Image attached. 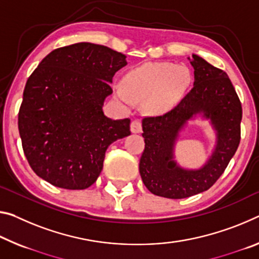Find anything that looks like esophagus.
Wrapping results in <instances>:
<instances>
[{
    "label": "esophagus",
    "instance_id": "esophagus-1",
    "mask_svg": "<svg viewBox=\"0 0 259 259\" xmlns=\"http://www.w3.org/2000/svg\"><path fill=\"white\" fill-rule=\"evenodd\" d=\"M130 130L133 134H141L142 133V123L138 120H134L130 124Z\"/></svg>",
    "mask_w": 259,
    "mask_h": 259
}]
</instances>
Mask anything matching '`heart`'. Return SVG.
<instances>
[{"instance_id": "obj_1", "label": "heart", "mask_w": 259, "mask_h": 259, "mask_svg": "<svg viewBox=\"0 0 259 259\" xmlns=\"http://www.w3.org/2000/svg\"><path fill=\"white\" fill-rule=\"evenodd\" d=\"M192 75L184 64L145 63L134 68L115 86L114 96L124 104L143 102L145 112L154 116L173 110L190 89Z\"/></svg>"}]
</instances>
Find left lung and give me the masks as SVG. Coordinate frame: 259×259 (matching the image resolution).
Wrapping results in <instances>:
<instances>
[{"mask_svg":"<svg viewBox=\"0 0 259 259\" xmlns=\"http://www.w3.org/2000/svg\"><path fill=\"white\" fill-rule=\"evenodd\" d=\"M194 88L184 99L162 116L142 122L145 149L139 173L152 194L180 199L210 189L235 154L241 137L242 107L227 73L192 54ZM204 119L216 134L215 146L198 168H187L175 158L176 143L189 121Z\"/></svg>","mask_w":259,"mask_h":259,"instance_id":"obj_1","label":"left lung"}]
</instances>
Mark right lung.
Masks as SVG:
<instances>
[{
	"label": "right lung",
	"mask_w": 259,
	"mask_h": 259,
	"mask_svg": "<svg viewBox=\"0 0 259 259\" xmlns=\"http://www.w3.org/2000/svg\"><path fill=\"white\" fill-rule=\"evenodd\" d=\"M125 59L109 47L78 42L49 53L28 78L18 129L39 178L70 190L97 181L108 146L130 135L129 118L112 120L102 109Z\"/></svg>",
	"instance_id": "obj_1"
}]
</instances>
